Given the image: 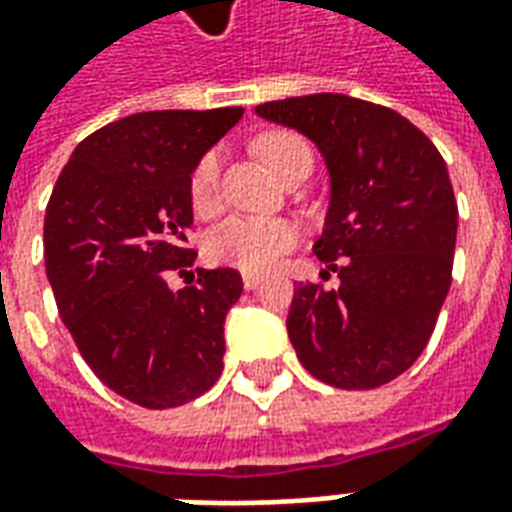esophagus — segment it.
I'll list each match as a JSON object with an SVG mask.
<instances>
[{"label": "esophagus", "instance_id": "obj_1", "mask_svg": "<svg viewBox=\"0 0 512 512\" xmlns=\"http://www.w3.org/2000/svg\"><path fill=\"white\" fill-rule=\"evenodd\" d=\"M257 285H260V276L244 274V290H255Z\"/></svg>", "mask_w": 512, "mask_h": 512}]
</instances>
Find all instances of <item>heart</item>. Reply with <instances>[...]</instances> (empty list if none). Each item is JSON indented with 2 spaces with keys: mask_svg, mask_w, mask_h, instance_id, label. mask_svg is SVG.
I'll list each match as a JSON object with an SVG mask.
<instances>
[{
  "mask_svg": "<svg viewBox=\"0 0 512 512\" xmlns=\"http://www.w3.org/2000/svg\"><path fill=\"white\" fill-rule=\"evenodd\" d=\"M306 143L293 132H266L257 138L255 151L260 160L279 176L285 162ZM189 200L198 214H214L219 208V154L208 151L198 160L189 176ZM298 241V230L287 219L271 217H227L219 222L206 241L211 260L241 268L249 274H263L276 266V260Z\"/></svg>",
  "mask_w": 512,
  "mask_h": 512,
  "instance_id": "b5f03b06",
  "label": "heart"
}]
</instances>
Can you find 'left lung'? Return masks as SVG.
Instances as JSON below:
<instances>
[{
    "mask_svg": "<svg viewBox=\"0 0 512 512\" xmlns=\"http://www.w3.org/2000/svg\"><path fill=\"white\" fill-rule=\"evenodd\" d=\"M323 154L331 200L314 255L339 290L295 287L287 333L312 377L369 391L418 361L445 304L458 208L437 146L401 113L347 94L263 102Z\"/></svg>",
    "mask_w": 512,
    "mask_h": 512,
    "instance_id": "obj_1",
    "label": "left lung"
}]
</instances>
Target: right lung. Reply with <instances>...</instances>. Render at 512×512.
I'll return each mask as SVG.
<instances>
[{
	"mask_svg": "<svg viewBox=\"0 0 512 512\" xmlns=\"http://www.w3.org/2000/svg\"><path fill=\"white\" fill-rule=\"evenodd\" d=\"M244 108L132 113L75 146L45 208V274L83 361L113 393L168 410L222 374L236 268L187 271L198 252L189 176ZM190 274L170 291L167 274Z\"/></svg>",
	"mask_w": 512,
	"mask_h": 512,
	"instance_id": "obj_1",
	"label": "right lung"
}]
</instances>
